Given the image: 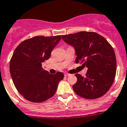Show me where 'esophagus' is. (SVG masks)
Instances as JSON below:
<instances>
[{
    "mask_svg": "<svg viewBox=\"0 0 127 127\" xmlns=\"http://www.w3.org/2000/svg\"><path fill=\"white\" fill-rule=\"evenodd\" d=\"M70 75V74H68V73H65V74H64V76H65V77H68V76H69Z\"/></svg>",
    "mask_w": 127,
    "mask_h": 127,
    "instance_id": "1",
    "label": "esophagus"
}]
</instances>
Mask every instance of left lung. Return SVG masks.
Here are the masks:
<instances>
[{"label":"left lung","instance_id":"8db88e82","mask_svg":"<svg viewBox=\"0 0 127 127\" xmlns=\"http://www.w3.org/2000/svg\"><path fill=\"white\" fill-rule=\"evenodd\" d=\"M66 43L74 48L75 63H83L88 68L86 77L75 74L77 81L73 85L77 95L93 99L101 97L110 89L117 70L113 48L108 41L95 32L81 31L63 35Z\"/></svg>","mask_w":127,"mask_h":127}]
</instances>
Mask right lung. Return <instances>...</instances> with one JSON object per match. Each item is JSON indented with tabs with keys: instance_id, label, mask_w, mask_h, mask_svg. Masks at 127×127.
I'll use <instances>...</instances> for the list:
<instances>
[{
	"instance_id": "1",
	"label": "right lung",
	"mask_w": 127,
	"mask_h": 127,
	"mask_svg": "<svg viewBox=\"0 0 127 127\" xmlns=\"http://www.w3.org/2000/svg\"><path fill=\"white\" fill-rule=\"evenodd\" d=\"M61 36H34L23 41L14 52L10 61V73L15 87L27 100L43 102L55 94L62 72L50 74L41 67Z\"/></svg>"
}]
</instances>
